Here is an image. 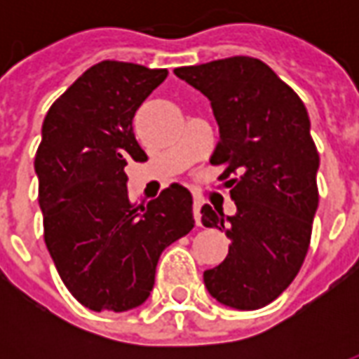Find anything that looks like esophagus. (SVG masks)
<instances>
[{
  "mask_svg": "<svg viewBox=\"0 0 359 359\" xmlns=\"http://www.w3.org/2000/svg\"><path fill=\"white\" fill-rule=\"evenodd\" d=\"M192 211H194L196 225H202V198L200 196H194V208H192Z\"/></svg>",
  "mask_w": 359,
  "mask_h": 359,
  "instance_id": "esophagus-1",
  "label": "esophagus"
}]
</instances>
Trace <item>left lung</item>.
I'll list each match as a JSON object with an SVG mask.
<instances>
[{"instance_id": "obj_1", "label": "left lung", "mask_w": 359, "mask_h": 359, "mask_svg": "<svg viewBox=\"0 0 359 359\" xmlns=\"http://www.w3.org/2000/svg\"><path fill=\"white\" fill-rule=\"evenodd\" d=\"M175 74L200 90L213 107L219 142L211 165L225 167L236 215L202 208V223L225 231L229 254L203 283L221 304L257 309L278 298L298 275L319 203L317 154L306 105L264 61L246 55Z\"/></svg>"}]
</instances>
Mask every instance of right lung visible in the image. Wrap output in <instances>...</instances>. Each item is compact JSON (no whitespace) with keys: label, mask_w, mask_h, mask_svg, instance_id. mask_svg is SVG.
<instances>
[{"label":"right lung","mask_w":359,"mask_h":359,"mask_svg":"<svg viewBox=\"0 0 359 359\" xmlns=\"http://www.w3.org/2000/svg\"><path fill=\"white\" fill-rule=\"evenodd\" d=\"M167 69L102 61L53 102L34 157L43 241L61 280L82 306L126 311L148 300L159 256L194 226L180 184L136 205L125 165L146 161L133 118Z\"/></svg>","instance_id":"1"}]
</instances>
